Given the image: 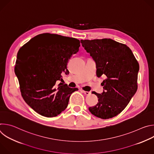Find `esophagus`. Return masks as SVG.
<instances>
[{"instance_id":"esophagus-1","label":"esophagus","mask_w":154,"mask_h":154,"mask_svg":"<svg viewBox=\"0 0 154 154\" xmlns=\"http://www.w3.org/2000/svg\"><path fill=\"white\" fill-rule=\"evenodd\" d=\"M83 93V94H85V95H90L91 94L90 92H88V91H82Z\"/></svg>"}]
</instances>
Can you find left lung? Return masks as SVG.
<instances>
[{"label":"left lung","instance_id":"obj_1","mask_svg":"<svg viewBox=\"0 0 154 154\" xmlns=\"http://www.w3.org/2000/svg\"><path fill=\"white\" fill-rule=\"evenodd\" d=\"M82 46L96 63V75L105 77L103 92H93L97 103L90 112L103 119L113 118L127 106L138 89L139 64L131 49L112 39L80 40Z\"/></svg>","mask_w":154,"mask_h":154}]
</instances>
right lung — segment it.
I'll return each mask as SVG.
<instances>
[{"label":"right lung","mask_w":154,"mask_h":154,"mask_svg":"<svg viewBox=\"0 0 154 154\" xmlns=\"http://www.w3.org/2000/svg\"><path fill=\"white\" fill-rule=\"evenodd\" d=\"M40 35V38L48 36L52 40L38 44L39 39H36L32 45L27 42L17 53L14 72L26 102L38 114L54 117L66 108L70 96L78 90L64 83L62 74L69 72L67 63L79 51L80 42L56 34ZM60 81L62 83L58 85Z\"/></svg>","instance_id":"right-lung-1"}]
</instances>
